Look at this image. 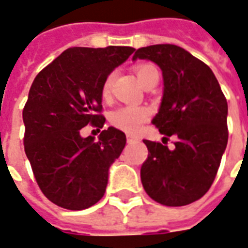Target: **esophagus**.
I'll return each instance as SVG.
<instances>
[{
	"mask_svg": "<svg viewBox=\"0 0 248 248\" xmlns=\"http://www.w3.org/2000/svg\"><path fill=\"white\" fill-rule=\"evenodd\" d=\"M137 140H138L137 136H133V134H126V141L128 142L137 141Z\"/></svg>",
	"mask_w": 248,
	"mask_h": 248,
	"instance_id": "esophagus-1",
	"label": "esophagus"
}]
</instances>
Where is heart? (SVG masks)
<instances>
[{
	"label": "heart",
	"instance_id": "b5f03b06",
	"mask_svg": "<svg viewBox=\"0 0 248 248\" xmlns=\"http://www.w3.org/2000/svg\"><path fill=\"white\" fill-rule=\"evenodd\" d=\"M136 75H137L138 80L142 85H145L147 80L153 76L154 74H158V71L153 64L149 63H141L134 67ZM115 74L107 75L102 85V95L103 98H108L112 89V84H114ZM150 110L147 107L143 106H133V105H126V106L118 107L114 110L110 115L111 124L119 129L128 132V133H136L140 130L142 124L150 118Z\"/></svg>",
	"mask_w": 248,
	"mask_h": 248
}]
</instances>
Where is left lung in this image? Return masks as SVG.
Segmentation results:
<instances>
[{
	"mask_svg": "<svg viewBox=\"0 0 248 248\" xmlns=\"http://www.w3.org/2000/svg\"><path fill=\"white\" fill-rule=\"evenodd\" d=\"M137 58L160 67L164 92L153 124L167 137H177L173 150L143 140L149 155L141 167L142 185L163 206H186L208 191L217 173L228 143L226 98L210 67L180 46H146L136 50Z\"/></svg>",
	"mask_w": 248,
	"mask_h": 248,
	"instance_id": "1",
	"label": "left lung"
}]
</instances>
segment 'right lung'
<instances>
[{
  "label": "right lung",
  "mask_w": 248,
  "mask_h": 248,
  "mask_svg": "<svg viewBox=\"0 0 248 248\" xmlns=\"http://www.w3.org/2000/svg\"><path fill=\"white\" fill-rule=\"evenodd\" d=\"M134 51L130 46L70 47L34 78L23 108L24 151L37 185L66 210L89 208L103 197L108 168L126 137L110 126L82 138L81 128L105 125L102 85Z\"/></svg>",
  "instance_id": "add662e5"
}]
</instances>
